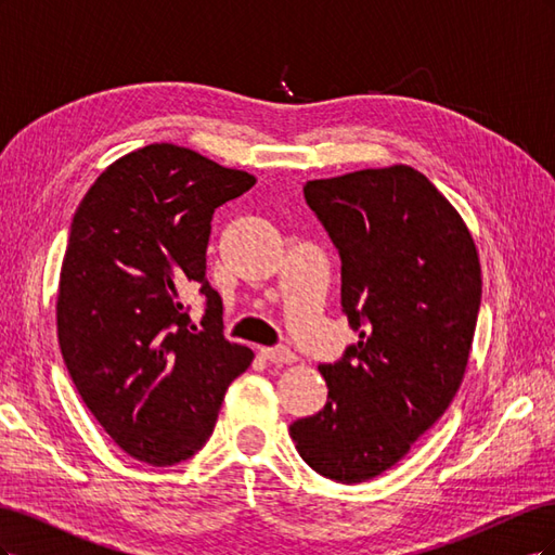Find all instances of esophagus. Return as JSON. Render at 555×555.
Masks as SVG:
<instances>
[{"label": "esophagus", "instance_id": "1", "mask_svg": "<svg viewBox=\"0 0 555 555\" xmlns=\"http://www.w3.org/2000/svg\"><path fill=\"white\" fill-rule=\"evenodd\" d=\"M261 354L271 363H294L298 359L289 347H266L261 349Z\"/></svg>", "mask_w": 555, "mask_h": 555}]
</instances>
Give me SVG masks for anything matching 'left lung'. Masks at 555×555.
I'll return each instance as SVG.
<instances>
[{
	"instance_id": "obj_1",
	"label": "left lung",
	"mask_w": 555,
	"mask_h": 555,
	"mask_svg": "<svg viewBox=\"0 0 555 555\" xmlns=\"http://www.w3.org/2000/svg\"><path fill=\"white\" fill-rule=\"evenodd\" d=\"M308 206L340 255L359 343L322 363L326 405L289 426L314 473L361 483L396 465L451 405L481 306L473 236L412 166L310 180Z\"/></svg>"
}]
</instances>
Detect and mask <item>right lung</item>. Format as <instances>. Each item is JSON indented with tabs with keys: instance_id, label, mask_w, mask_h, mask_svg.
Segmentation results:
<instances>
[{
	"instance_id": "1",
	"label": "right lung",
	"mask_w": 555,
	"mask_h": 555,
	"mask_svg": "<svg viewBox=\"0 0 555 555\" xmlns=\"http://www.w3.org/2000/svg\"><path fill=\"white\" fill-rule=\"evenodd\" d=\"M255 182L190 147L153 143L113 162L74 215L57 294L62 359L131 459H192L255 359L224 338L222 298L206 278L215 208ZM184 286L207 298L201 332L183 312Z\"/></svg>"
}]
</instances>
